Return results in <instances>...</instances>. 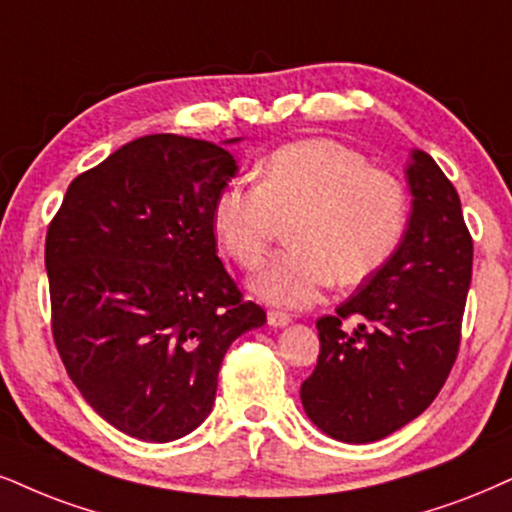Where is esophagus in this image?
I'll return each instance as SVG.
<instances>
[{"instance_id":"1","label":"esophagus","mask_w":512,"mask_h":512,"mask_svg":"<svg viewBox=\"0 0 512 512\" xmlns=\"http://www.w3.org/2000/svg\"><path fill=\"white\" fill-rule=\"evenodd\" d=\"M292 323V315L282 313V311H268V325L270 327H285Z\"/></svg>"}]
</instances>
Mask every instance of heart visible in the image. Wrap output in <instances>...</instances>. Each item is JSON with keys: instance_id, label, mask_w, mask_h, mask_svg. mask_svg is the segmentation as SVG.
<instances>
[{"instance_id": "obj_1", "label": "heart", "mask_w": 512, "mask_h": 512, "mask_svg": "<svg viewBox=\"0 0 512 512\" xmlns=\"http://www.w3.org/2000/svg\"><path fill=\"white\" fill-rule=\"evenodd\" d=\"M287 220L292 246L261 268L251 292L266 304L306 308L332 277L351 287L389 261L406 230L408 199L361 151L320 137L273 151L258 185L230 182L211 208L218 242L244 268L263 261Z\"/></svg>"}]
</instances>
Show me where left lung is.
I'll list each match as a JSON object with an SVG mask.
<instances>
[{
    "mask_svg": "<svg viewBox=\"0 0 512 512\" xmlns=\"http://www.w3.org/2000/svg\"><path fill=\"white\" fill-rule=\"evenodd\" d=\"M406 175V235L337 313L315 323L318 365L301 384L313 425L346 444L384 439L425 413L458 356L472 237L456 187L430 154L415 149ZM349 317L359 320L351 333L341 325Z\"/></svg>",
    "mask_w": 512,
    "mask_h": 512,
    "instance_id": "left-lung-1",
    "label": "left lung"
}]
</instances>
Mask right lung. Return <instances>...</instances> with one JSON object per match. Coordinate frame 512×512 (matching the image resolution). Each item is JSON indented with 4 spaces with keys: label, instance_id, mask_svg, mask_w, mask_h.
Returning <instances> with one entry per match:
<instances>
[{
    "label": "right lung",
    "instance_id": "1",
    "mask_svg": "<svg viewBox=\"0 0 512 512\" xmlns=\"http://www.w3.org/2000/svg\"><path fill=\"white\" fill-rule=\"evenodd\" d=\"M235 173L218 144L147 135L80 173L49 223L54 344L82 399L135 439L197 430L225 351L266 323L216 251L211 208Z\"/></svg>",
    "mask_w": 512,
    "mask_h": 512
}]
</instances>
